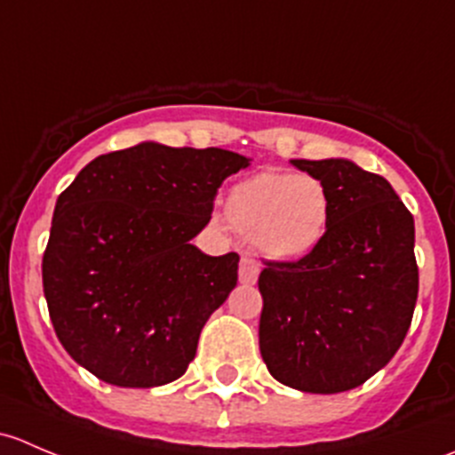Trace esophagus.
Masks as SVG:
<instances>
[{"mask_svg": "<svg viewBox=\"0 0 455 455\" xmlns=\"http://www.w3.org/2000/svg\"><path fill=\"white\" fill-rule=\"evenodd\" d=\"M237 275H240V283H244V286H253L257 282V275H259V264H257L253 257H242Z\"/></svg>", "mask_w": 455, "mask_h": 455, "instance_id": "esophagus-1", "label": "esophagus"}]
</instances>
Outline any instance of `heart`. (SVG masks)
Returning a JSON list of instances; mask_svg holds the SVG:
<instances>
[{"instance_id": "1", "label": "heart", "mask_w": 455, "mask_h": 455, "mask_svg": "<svg viewBox=\"0 0 455 455\" xmlns=\"http://www.w3.org/2000/svg\"><path fill=\"white\" fill-rule=\"evenodd\" d=\"M330 218L328 189L308 173L266 169L235 182L224 198L228 227L279 264L313 255L328 235Z\"/></svg>"}]
</instances>
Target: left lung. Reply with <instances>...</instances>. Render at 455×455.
<instances>
[{"mask_svg": "<svg viewBox=\"0 0 455 455\" xmlns=\"http://www.w3.org/2000/svg\"><path fill=\"white\" fill-rule=\"evenodd\" d=\"M332 200L325 240L266 261L259 352L279 383L310 394L359 387L401 347L419 297L414 218L383 176L347 158L291 160Z\"/></svg>", "mask_w": 455, "mask_h": 455, "instance_id": "8db88e82", "label": "left lung"}]
</instances>
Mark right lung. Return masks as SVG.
Returning a JSON list of instances; mask_svg holds the SVG:
<instances>
[{"label": "right lung", "instance_id": "1", "mask_svg": "<svg viewBox=\"0 0 455 455\" xmlns=\"http://www.w3.org/2000/svg\"><path fill=\"white\" fill-rule=\"evenodd\" d=\"M235 151L145 140L99 156L59 196L44 253V295L68 355L118 387L185 374L209 316L237 283V253L191 244L209 224Z\"/></svg>", "mask_w": 455, "mask_h": 455}]
</instances>
